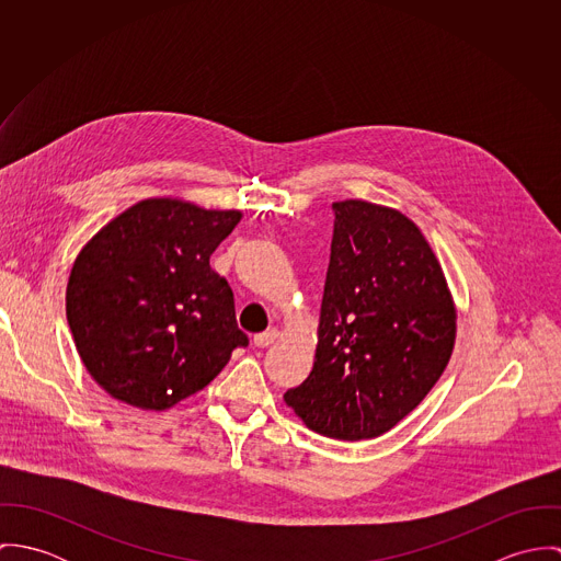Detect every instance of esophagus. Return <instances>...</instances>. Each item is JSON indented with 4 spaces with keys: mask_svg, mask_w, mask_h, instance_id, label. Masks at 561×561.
Here are the masks:
<instances>
[{
    "mask_svg": "<svg viewBox=\"0 0 561 561\" xmlns=\"http://www.w3.org/2000/svg\"><path fill=\"white\" fill-rule=\"evenodd\" d=\"M276 339H278V330H276V328H267L265 332L254 334V345H256V347H267V345H272Z\"/></svg>",
    "mask_w": 561,
    "mask_h": 561,
    "instance_id": "esophagus-1",
    "label": "esophagus"
}]
</instances>
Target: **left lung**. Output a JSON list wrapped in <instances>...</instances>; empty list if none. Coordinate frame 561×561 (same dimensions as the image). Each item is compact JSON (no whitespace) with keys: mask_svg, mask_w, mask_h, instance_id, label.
Instances as JSON below:
<instances>
[{"mask_svg":"<svg viewBox=\"0 0 561 561\" xmlns=\"http://www.w3.org/2000/svg\"><path fill=\"white\" fill-rule=\"evenodd\" d=\"M316 363L285 401L309 430L376 438L412 412L443 376L456 309L419 227L367 201L332 205Z\"/></svg>","mask_w":561,"mask_h":561,"instance_id":"obj_1","label":"left lung"}]
</instances>
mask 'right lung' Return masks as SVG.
<instances>
[{
  "label": "right lung",
  "mask_w": 561,
  "mask_h": 561,
  "mask_svg": "<svg viewBox=\"0 0 561 561\" xmlns=\"http://www.w3.org/2000/svg\"><path fill=\"white\" fill-rule=\"evenodd\" d=\"M240 211L142 201L81 248L67 320L81 363L114 400L165 410L205 389L248 336L233 291L209 265Z\"/></svg>",
  "instance_id": "add662e5"
}]
</instances>
